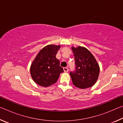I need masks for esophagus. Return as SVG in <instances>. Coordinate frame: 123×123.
Wrapping results in <instances>:
<instances>
[{
  "label": "esophagus",
  "instance_id": "34e87169",
  "mask_svg": "<svg viewBox=\"0 0 123 123\" xmlns=\"http://www.w3.org/2000/svg\"><path fill=\"white\" fill-rule=\"evenodd\" d=\"M63 70H64V72H66V73H67V72H68V68H67V67H64L63 68Z\"/></svg>",
  "mask_w": 123,
  "mask_h": 123
}]
</instances>
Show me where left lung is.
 Instances as JSON below:
<instances>
[{"label": "left lung", "instance_id": "left-lung-1", "mask_svg": "<svg viewBox=\"0 0 123 123\" xmlns=\"http://www.w3.org/2000/svg\"><path fill=\"white\" fill-rule=\"evenodd\" d=\"M75 68L70 72L73 84L81 89L89 88L96 82L99 75V66L88 49L82 47L72 48Z\"/></svg>", "mask_w": 123, "mask_h": 123}]
</instances>
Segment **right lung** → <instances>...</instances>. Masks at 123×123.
Wrapping results in <instances>:
<instances>
[{"label":"right lung","instance_id":"add662e5","mask_svg":"<svg viewBox=\"0 0 123 123\" xmlns=\"http://www.w3.org/2000/svg\"><path fill=\"white\" fill-rule=\"evenodd\" d=\"M60 45H48L37 54L31 66L30 73L33 80L43 87H48L57 81L63 69L56 55Z\"/></svg>","mask_w":123,"mask_h":123}]
</instances>
